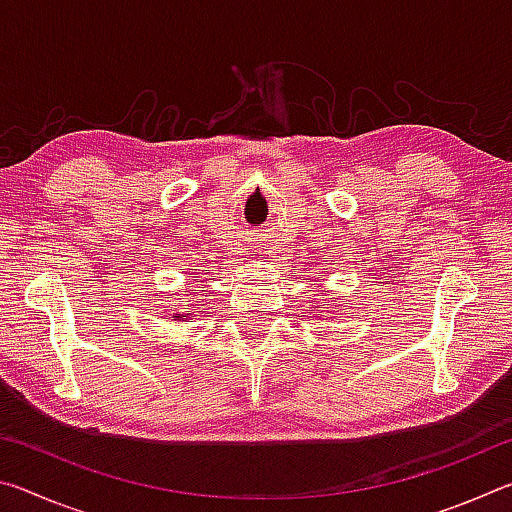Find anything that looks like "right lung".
I'll return each mask as SVG.
<instances>
[{
	"instance_id": "1",
	"label": "right lung",
	"mask_w": 512,
	"mask_h": 512,
	"mask_svg": "<svg viewBox=\"0 0 512 512\" xmlns=\"http://www.w3.org/2000/svg\"><path fill=\"white\" fill-rule=\"evenodd\" d=\"M180 318H183V314H176V316H173V320H180Z\"/></svg>"
}]
</instances>
